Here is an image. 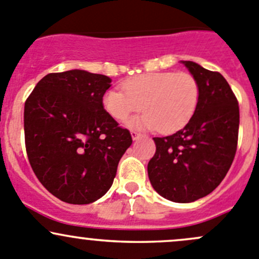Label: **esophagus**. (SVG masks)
<instances>
[{
    "label": "esophagus",
    "mask_w": 259,
    "mask_h": 259,
    "mask_svg": "<svg viewBox=\"0 0 259 259\" xmlns=\"http://www.w3.org/2000/svg\"><path fill=\"white\" fill-rule=\"evenodd\" d=\"M130 134H132L133 140H138L140 137H142V134H140V133H138V132H132Z\"/></svg>",
    "instance_id": "obj_1"
}]
</instances>
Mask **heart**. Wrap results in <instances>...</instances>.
<instances>
[{
  "label": "heart",
  "instance_id": "1",
  "mask_svg": "<svg viewBox=\"0 0 259 259\" xmlns=\"http://www.w3.org/2000/svg\"><path fill=\"white\" fill-rule=\"evenodd\" d=\"M124 91L109 89L103 95V108L119 122L129 120L143 109L145 114L133 119L134 129H158L171 134L184 127L195 113L199 85L188 72H146L125 80Z\"/></svg>",
  "mask_w": 259,
  "mask_h": 259
}]
</instances>
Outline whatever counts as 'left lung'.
I'll return each mask as SVG.
<instances>
[{"label":"left lung","mask_w":259,"mask_h":259,"mask_svg":"<svg viewBox=\"0 0 259 259\" xmlns=\"http://www.w3.org/2000/svg\"><path fill=\"white\" fill-rule=\"evenodd\" d=\"M199 85L192 119L176 134L153 138L156 151L148 176L158 194L176 203H190L213 192L228 173L238 143L239 106L219 72L182 61Z\"/></svg>","instance_id":"8db88e82"}]
</instances>
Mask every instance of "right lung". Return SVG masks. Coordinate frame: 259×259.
Returning <instances> with one entry per match:
<instances>
[{"label":"right lung","instance_id":"right-lung-1","mask_svg":"<svg viewBox=\"0 0 259 259\" xmlns=\"http://www.w3.org/2000/svg\"><path fill=\"white\" fill-rule=\"evenodd\" d=\"M111 79L85 70L46 75L25 103L28 161L41 184L62 202L89 204L113 185L133 139L103 108Z\"/></svg>","mask_w":259,"mask_h":259}]
</instances>
